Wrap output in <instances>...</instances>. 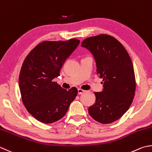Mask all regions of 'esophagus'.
I'll return each mask as SVG.
<instances>
[{
	"instance_id": "34e87169",
	"label": "esophagus",
	"mask_w": 152,
	"mask_h": 152,
	"mask_svg": "<svg viewBox=\"0 0 152 152\" xmlns=\"http://www.w3.org/2000/svg\"><path fill=\"white\" fill-rule=\"evenodd\" d=\"M85 92H86V91H85L83 89H81V88H79L78 89V94H82L85 93Z\"/></svg>"
}]
</instances>
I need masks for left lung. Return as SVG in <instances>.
Returning <instances> with one entry per match:
<instances>
[{"label":"left lung","mask_w":152,"mask_h":152,"mask_svg":"<svg viewBox=\"0 0 152 152\" xmlns=\"http://www.w3.org/2000/svg\"><path fill=\"white\" fill-rule=\"evenodd\" d=\"M81 46L94 56L104 87L102 92H94L96 102L88 114L99 123L110 124L121 118L133 101L136 83L132 62L121 43L107 34L86 38Z\"/></svg>","instance_id":"left-lung-1"}]
</instances>
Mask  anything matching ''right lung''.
Instances as JSON below:
<instances>
[{
	"instance_id": "1",
	"label": "right lung",
	"mask_w": 152,
	"mask_h": 152,
	"mask_svg": "<svg viewBox=\"0 0 152 152\" xmlns=\"http://www.w3.org/2000/svg\"><path fill=\"white\" fill-rule=\"evenodd\" d=\"M80 41H44L30 51L22 65L19 87L28 113L38 121L51 124L67 113L78 93L75 87L66 90L53 81L60 75L66 59Z\"/></svg>"
}]
</instances>
